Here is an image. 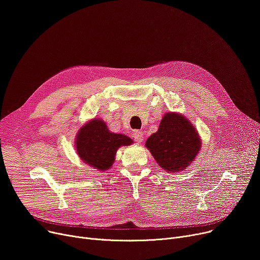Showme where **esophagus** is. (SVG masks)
<instances>
[{"label":"esophagus","mask_w":260,"mask_h":260,"mask_svg":"<svg viewBox=\"0 0 260 260\" xmlns=\"http://www.w3.org/2000/svg\"><path fill=\"white\" fill-rule=\"evenodd\" d=\"M133 137H134L135 141L142 142V141H143V132H141V131H136V132H134Z\"/></svg>","instance_id":"34e87169"}]
</instances>
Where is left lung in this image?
<instances>
[{
	"instance_id": "1",
	"label": "left lung",
	"mask_w": 260,
	"mask_h": 260,
	"mask_svg": "<svg viewBox=\"0 0 260 260\" xmlns=\"http://www.w3.org/2000/svg\"><path fill=\"white\" fill-rule=\"evenodd\" d=\"M145 145L163 170L177 173L194 161L200 152L201 140L195 126L185 117L168 113Z\"/></svg>"
}]
</instances>
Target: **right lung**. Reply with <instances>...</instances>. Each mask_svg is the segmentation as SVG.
<instances>
[{
    "mask_svg": "<svg viewBox=\"0 0 260 260\" xmlns=\"http://www.w3.org/2000/svg\"><path fill=\"white\" fill-rule=\"evenodd\" d=\"M133 140L125 135L108 131L106 123L93 119L82 126L76 138L77 153L81 160L99 171H106L114 165L117 149L131 145Z\"/></svg>",
    "mask_w": 260,
    "mask_h": 260,
    "instance_id": "add662e5",
    "label": "right lung"
}]
</instances>
